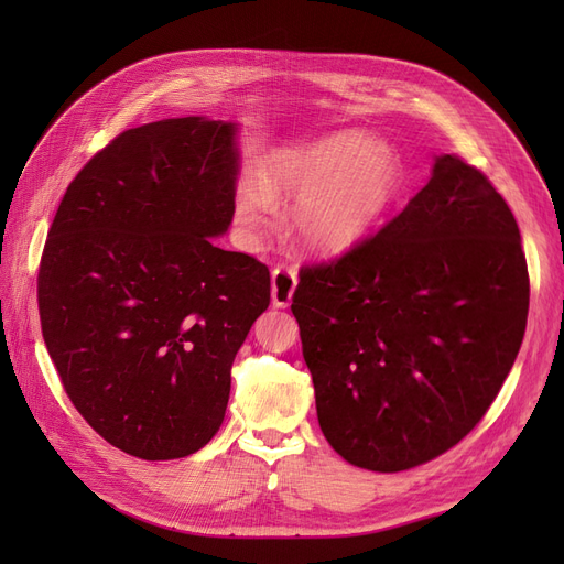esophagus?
<instances>
[{"label":"esophagus","mask_w":564,"mask_h":564,"mask_svg":"<svg viewBox=\"0 0 564 564\" xmlns=\"http://www.w3.org/2000/svg\"><path fill=\"white\" fill-rule=\"evenodd\" d=\"M296 282L299 275L294 265H278L272 270V303H275V308H286L292 303Z\"/></svg>","instance_id":"1"}]
</instances>
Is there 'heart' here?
<instances>
[{"mask_svg":"<svg viewBox=\"0 0 564 564\" xmlns=\"http://www.w3.org/2000/svg\"><path fill=\"white\" fill-rule=\"evenodd\" d=\"M398 164L362 131H340L308 148L270 160L263 176L247 174L237 187V212L249 226H263L275 195L299 199L294 232L317 253L355 247L377 224L395 191Z\"/></svg>","mask_w":564,"mask_h":564,"instance_id":"1","label":"heart"}]
</instances>
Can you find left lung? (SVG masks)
Wrapping results in <instances>:
<instances>
[{"mask_svg":"<svg viewBox=\"0 0 564 564\" xmlns=\"http://www.w3.org/2000/svg\"><path fill=\"white\" fill-rule=\"evenodd\" d=\"M527 311L513 212L480 169L437 158L379 232L299 272L292 313L324 437L379 473L447 452L497 400Z\"/></svg>","mask_w":564,"mask_h":564,"instance_id":"8db88e82","label":"left lung"}]
</instances>
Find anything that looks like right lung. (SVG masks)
I'll use <instances>...</instances> for the list:
<instances>
[{
	"mask_svg": "<svg viewBox=\"0 0 564 564\" xmlns=\"http://www.w3.org/2000/svg\"><path fill=\"white\" fill-rule=\"evenodd\" d=\"M235 124L162 119L119 133L67 185L37 275L67 398L112 447L183 458L216 435L230 369L270 303V270L226 251Z\"/></svg>",
	"mask_w": 564,
	"mask_h": 564,
	"instance_id": "1",
	"label": "right lung"
}]
</instances>
